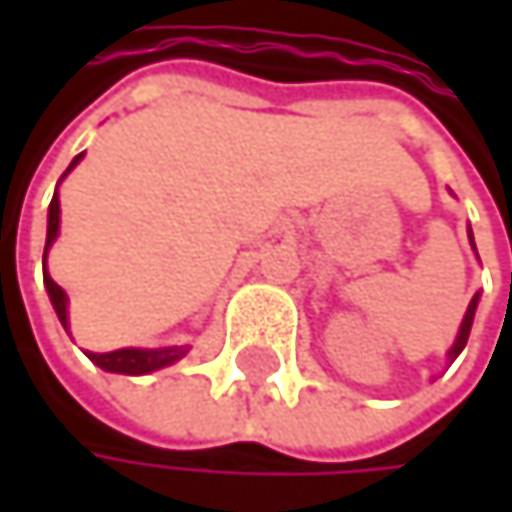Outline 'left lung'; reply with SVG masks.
I'll return each instance as SVG.
<instances>
[{"label": "left lung", "mask_w": 512, "mask_h": 512, "mask_svg": "<svg viewBox=\"0 0 512 512\" xmlns=\"http://www.w3.org/2000/svg\"><path fill=\"white\" fill-rule=\"evenodd\" d=\"M468 243H471V249H474V237H471V228H468ZM474 252H477V249H474ZM477 302H480V293H474V296H471V302H468V308H465V317H462L460 332H457V341H454V347L448 350V361H454V358L460 356L462 350H465V344H468V335H471V323H474V311H477Z\"/></svg>", "instance_id": "left-lung-1"}]
</instances>
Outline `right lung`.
I'll return each mask as SVG.
<instances>
[{
    "label": "right lung",
    "mask_w": 512,
    "mask_h": 512,
    "mask_svg": "<svg viewBox=\"0 0 512 512\" xmlns=\"http://www.w3.org/2000/svg\"><path fill=\"white\" fill-rule=\"evenodd\" d=\"M85 154L73 156V162L67 165V171L61 174V180L76 168V162ZM58 180V183H61ZM58 225H61V204H58V189L52 195L50 201V216H47V246H44V266H47V252L52 249L55 237H58ZM44 287L50 293L52 308L61 320V326L67 329V293L55 284L50 278V272L44 269ZM189 353V347H154V350H145V347H124V350H112V353H85L91 358L100 370H109V373H124V376H145V373H154V370H162L174 361Z\"/></svg>",
    "instance_id": "add662e5"
}]
</instances>
